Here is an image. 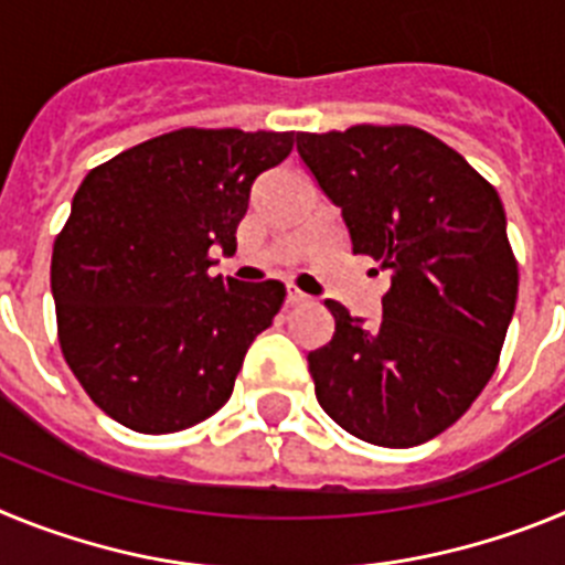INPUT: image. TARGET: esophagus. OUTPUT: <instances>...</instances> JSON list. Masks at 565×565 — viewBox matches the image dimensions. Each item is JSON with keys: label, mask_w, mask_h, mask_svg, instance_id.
I'll list each match as a JSON object with an SVG mask.
<instances>
[{"label": "esophagus", "mask_w": 565, "mask_h": 565, "mask_svg": "<svg viewBox=\"0 0 565 565\" xmlns=\"http://www.w3.org/2000/svg\"><path fill=\"white\" fill-rule=\"evenodd\" d=\"M308 294L306 291H299L297 286H286V302L288 306H302V302H308Z\"/></svg>", "instance_id": "1"}]
</instances>
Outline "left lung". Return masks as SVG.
<instances>
[{"mask_svg": "<svg viewBox=\"0 0 565 565\" xmlns=\"http://www.w3.org/2000/svg\"><path fill=\"white\" fill-rule=\"evenodd\" d=\"M297 152L342 209L353 254L393 271L376 326L326 299L337 328L308 353L317 402L362 441H430L487 387L515 313L501 198L456 149L407 124L297 132Z\"/></svg>", "mask_w": 565, "mask_h": 565, "instance_id": "1", "label": "left lung"}]
</instances>
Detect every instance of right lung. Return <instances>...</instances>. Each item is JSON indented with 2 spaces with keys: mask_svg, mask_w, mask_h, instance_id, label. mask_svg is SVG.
Masks as SVG:
<instances>
[{
  "mask_svg": "<svg viewBox=\"0 0 565 565\" xmlns=\"http://www.w3.org/2000/svg\"><path fill=\"white\" fill-rule=\"evenodd\" d=\"M291 149L294 132L186 127L84 178L50 288L70 371L109 418L161 436L228 402L286 286L212 277L209 252L237 248L252 183Z\"/></svg>",
  "mask_w": 565,
  "mask_h": 565,
  "instance_id": "add662e5",
  "label": "right lung"
}]
</instances>
